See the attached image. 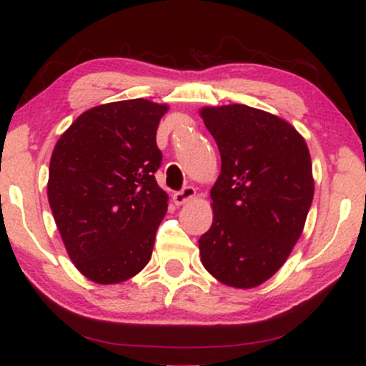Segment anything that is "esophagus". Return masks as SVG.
Masks as SVG:
<instances>
[{"mask_svg": "<svg viewBox=\"0 0 366 366\" xmlns=\"http://www.w3.org/2000/svg\"><path fill=\"white\" fill-rule=\"evenodd\" d=\"M194 197H196V189H194L192 186H186L182 191L174 194V202L177 204V206H180V204H186L189 201H192Z\"/></svg>", "mask_w": 366, "mask_h": 366, "instance_id": "1", "label": "esophagus"}]
</instances>
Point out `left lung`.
Returning a JSON list of instances; mask_svg holds the SVG:
<instances>
[{"label":"left lung","mask_w":366,"mask_h":366,"mask_svg":"<svg viewBox=\"0 0 366 366\" xmlns=\"http://www.w3.org/2000/svg\"><path fill=\"white\" fill-rule=\"evenodd\" d=\"M201 115L222 162L201 261L224 285L254 288L285 264L303 232L315 192L310 150L295 127L264 110L234 104Z\"/></svg>","instance_id":"8db88e82"}]
</instances>
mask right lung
Segmentation results:
<instances>
[{
  "label": "right lung",
  "instance_id": "add662e5",
  "mask_svg": "<svg viewBox=\"0 0 366 366\" xmlns=\"http://www.w3.org/2000/svg\"><path fill=\"white\" fill-rule=\"evenodd\" d=\"M167 105L135 99L94 107L58 140L48 202L68 256L81 274L114 285L150 261L169 196L155 172V142Z\"/></svg>",
  "mask_w": 366,
  "mask_h": 366
}]
</instances>
